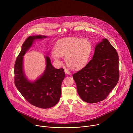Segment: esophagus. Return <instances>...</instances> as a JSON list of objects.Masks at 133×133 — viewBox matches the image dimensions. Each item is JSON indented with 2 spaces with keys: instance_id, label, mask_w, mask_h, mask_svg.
I'll use <instances>...</instances> for the list:
<instances>
[{
  "instance_id": "34e87169",
  "label": "esophagus",
  "mask_w": 133,
  "mask_h": 133,
  "mask_svg": "<svg viewBox=\"0 0 133 133\" xmlns=\"http://www.w3.org/2000/svg\"><path fill=\"white\" fill-rule=\"evenodd\" d=\"M64 71H65V72L66 74H67V75H70V74H71L70 71H69V70H68L67 69H65Z\"/></svg>"
}]
</instances>
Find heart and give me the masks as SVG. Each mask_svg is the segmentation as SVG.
<instances>
[{"label":"heart","instance_id":"obj_1","mask_svg":"<svg viewBox=\"0 0 133 133\" xmlns=\"http://www.w3.org/2000/svg\"><path fill=\"white\" fill-rule=\"evenodd\" d=\"M91 44L86 39L68 37L59 40L55 49L51 50V55L57 63L61 62L62 56L66 65L72 69H79L87 63L91 51Z\"/></svg>","mask_w":133,"mask_h":133}]
</instances>
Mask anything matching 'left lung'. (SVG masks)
Returning <instances> with one entry per match:
<instances>
[{
	"mask_svg": "<svg viewBox=\"0 0 133 133\" xmlns=\"http://www.w3.org/2000/svg\"><path fill=\"white\" fill-rule=\"evenodd\" d=\"M118 61L116 50L107 39L97 43L92 59L72 75L83 101L96 103L107 97L119 79Z\"/></svg>",
	"mask_w": 133,
	"mask_h": 133,
	"instance_id": "left-lung-1",
	"label": "left lung"
}]
</instances>
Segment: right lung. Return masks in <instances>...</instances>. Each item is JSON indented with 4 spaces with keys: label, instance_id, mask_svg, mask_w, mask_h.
<instances>
[{
    "label": "right lung",
    "instance_id": "right-lung-1",
    "mask_svg": "<svg viewBox=\"0 0 133 133\" xmlns=\"http://www.w3.org/2000/svg\"><path fill=\"white\" fill-rule=\"evenodd\" d=\"M47 36H30L23 44L22 50L16 59L15 66V84L23 97L31 105L41 108H49L57 103L61 96V86L65 77L64 69H56L50 59L45 56L46 68L43 74L35 81L29 80L24 69V56L35 41Z\"/></svg>",
    "mask_w": 133,
    "mask_h": 133
}]
</instances>
